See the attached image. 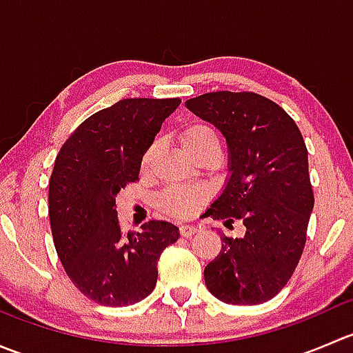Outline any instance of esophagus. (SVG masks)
Returning <instances> with one entry per match:
<instances>
[{"label": "esophagus", "mask_w": 353, "mask_h": 353, "mask_svg": "<svg viewBox=\"0 0 353 353\" xmlns=\"http://www.w3.org/2000/svg\"><path fill=\"white\" fill-rule=\"evenodd\" d=\"M196 227L193 225H179V234L183 237H191L193 234H196Z\"/></svg>", "instance_id": "esophagus-1"}]
</instances>
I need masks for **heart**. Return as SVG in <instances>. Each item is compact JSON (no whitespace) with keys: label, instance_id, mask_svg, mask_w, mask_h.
Wrapping results in <instances>:
<instances>
[{"label":"heart","instance_id":"1","mask_svg":"<svg viewBox=\"0 0 353 353\" xmlns=\"http://www.w3.org/2000/svg\"><path fill=\"white\" fill-rule=\"evenodd\" d=\"M179 141L184 150L188 152L193 159H196L201 154L210 150L220 152V138L216 131L210 124L205 123H193L184 128L179 134ZM159 147L157 143L150 145L141 159V169L150 170L154 165ZM205 199V193L201 190H191V188H169L163 191L159 199V206L167 215L176 216V219H186L193 215L196 208Z\"/></svg>","mask_w":353,"mask_h":353}]
</instances>
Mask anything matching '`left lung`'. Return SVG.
Segmentation results:
<instances>
[{"label":"left lung","mask_w":353,"mask_h":353,"mask_svg":"<svg viewBox=\"0 0 353 353\" xmlns=\"http://www.w3.org/2000/svg\"><path fill=\"white\" fill-rule=\"evenodd\" d=\"M186 108L229 147L230 177L205 216L245 227L241 239L222 236L205 283L227 304H263L287 285L307 237L314 194L304 138L285 110L254 92H210Z\"/></svg>","instance_id":"obj_1"}]
</instances>
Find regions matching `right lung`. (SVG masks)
Returning <instances> with one entry per match:
<instances>
[{"label":"right lung","mask_w":353,"mask_h":353,"mask_svg":"<svg viewBox=\"0 0 353 353\" xmlns=\"http://www.w3.org/2000/svg\"><path fill=\"white\" fill-rule=\"evenodd\" d=\"M181 99H123L85 119L56 157L49 181L52 239L74 287L101 305H131L155 288L157 263L179 229L150 220L121 230L116 194L140 174L147 148Z\"/></svg>","instance_id":"right-lung-1"}]
</instances>
